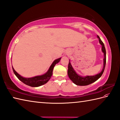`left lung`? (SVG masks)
Masks as SVG:
<instances>
[{
  "label": "left lung",
  "mask_w": 120,
  "mask_h": 120,
  "mask_svg": "<svg viewBox=\"0 0 120 120\" xmlns=\"http://www.w3.org/2000/svg\"><path fill=\"white\" fill-rule=\"evenodd\" d=\"M98 38L99 39V43L102 46V52H104V67L103 68V70L101 72L94 76H87L86 77H82L78 75L77 73L75 72V71L74 70L73 68H72V65H71V63L69 61L68 64V77H69L70 79L72 80L73 82L76 84L77 86H87L90 85V84L95 82V81L99 79L102 75L103 73L105 70V65H106V49L105 47V45H104L103 42L101 41L100 38L99 37L98 35Z\"/></svg>",
  "instance_id": "1"
}]
</instances>
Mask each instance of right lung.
<instances>
[{
	"label": "right lung",
	"mask_w": 120,
	"mask_h": 120,
	"mask_svg": "<svg viewBox=\"0 0 120 120\" xmlns=\"http://www.w3.org/2000/svg\"><path fill=\"white\" fill-rule=\"evenodd\" d=\"M60 59L61 58L55 60L52 63V64L51 65L49 70H48V71L45 74L41 76H35V77L32 78L22 77V76L19 75V74L14 70L13 67L12 69L13 71L14 74L16 75V77L19 78L22 82L25 84H26V85L32 86V87H37V86H39L43 85H44V84L48 82V80L50 79V78L52 76L53 68H54L55 65L57 64V63H58L60 61Z\"/></svg>",
	"instance_id": "1"
}]
</instances>
